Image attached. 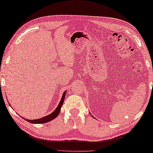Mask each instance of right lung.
<instances>
[{"mask_svg":"<svg viewBox=\"0 0 153 153\" xmlns=\"http://www.w3.org/2000/svg\"><path fill=\"white\" fill-rule=\"evenodd\" d=\"M65 94H66V91L64 92L63 94H62V99L60 100V103L59 104V105L57 106V108L56 110L53 111L52 114H50V115H48L46 116H44L42 118H39V119H37V120H28L26 119V120H27L28 122H30L31 123H35V124H39V123H48L49 121H51L53 119H54L55 118H56V116L59 114L60 109H61V107L63 104L65 98Z\"/></svg>","mask_w":153,"mask_h":153,"instance_id":"1","label":"right lung"}]
</instances>
